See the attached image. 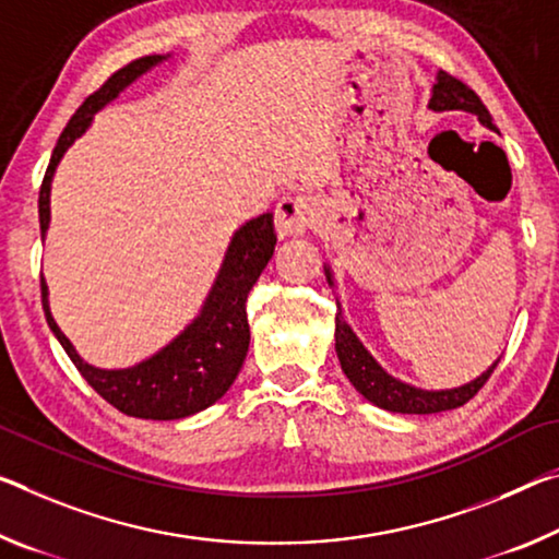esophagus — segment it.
Listing matches in <instances>:
<instances>
[{
	"instance_id": "obj_1",
	"label": "esophagus",
	"mask_w": 559,
	"mask_h": 559,
	"mask_svg": "<svg viewBox=\"0 0 559 559\" xmlns=\"http://www.w3.org/2000/svg\"><path fill=\"white\" fill-rule=\"evenodd\" d=\"M318 218V203L311 197H286L273 214V226L281 238L300 236Z\"/></svg>"
}]
</instances>
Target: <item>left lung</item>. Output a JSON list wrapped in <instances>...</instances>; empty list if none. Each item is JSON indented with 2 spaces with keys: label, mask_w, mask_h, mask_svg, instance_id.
<instances>
[{
  "label": "left lung",
  "mask_w": 559,
  "mask_h": 559,
  "mask_svg": "<svg viewBox=\"0 0 559 559\" xmlns=\"http://www.w3.org/2000/svg\"><path fill=\"white\" fill-rule=\"evenodd\" d=\"M428 106L432 111L475 114L477 121H480L483 127L495 129L490 111L485 109L480 96H477L473 88H467L463 82H457L455 76H450L445 72L436 74V84H432ZM323 273H325L328 286L333 288L335 281H333L331 265L323 263ZM335 353H338V360H341L345 378L350 380V385L356 388V391L366 397L368 403L383 407V411L403 413V415H430V413L453 411V407L465 405L487 383V378L492 376L495 366L500 362V358H498L490 368L483 370L477 378H473L471 383L457 385V388H440V391H428V388L405 383V380L388 373V370L373 358V353L362 345L356 331H353L348 321H345L341 306H338V313H335Z\"/></svg>",
  "instance_id": "1"
}]
</instances>
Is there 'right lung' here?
Here are the masks:
<instances>
[{"label": "right lung", "mask_w": 559, "mask_h": 559, "mask_svg": "<svg viewBox=\"0 0 559 559\" xmlns=\"http://www.w3.org/2000/svg\"><path fill=\"white\" fill-rule=\"evenodd\" d=\"M171 55H152L131 61L119 69L99 92H94L79 106L76 114L69 119L67 129L55 146L49 158L47 174H44L39 191V228L41 241L47 238L51 221V181H55L57 166L64 154L72 148L76 139H82L92 127L94 114L104 106L119 99L123 88L152 72L154 67L164 64ZM276 248V234H273V216L261 214L243 226H238L231 241L226 246L224 261L211 283L206 298L199 313L183 325L179 335L162 345L152 356L134 362L129 368H99L79 356L74 343L67 338L64 331L57 325L49 308V286L41 276V306L51 333L57 335L61 348L72 358L79 373L88 385L99 393L106 403L117 411L144 420H179L197 415L226 395L228 388L241 370L251 331L246 318V298L251 294L253 283L271 261Z\"/></svg>", "instance_id": "obj_1"}]
</instances>
